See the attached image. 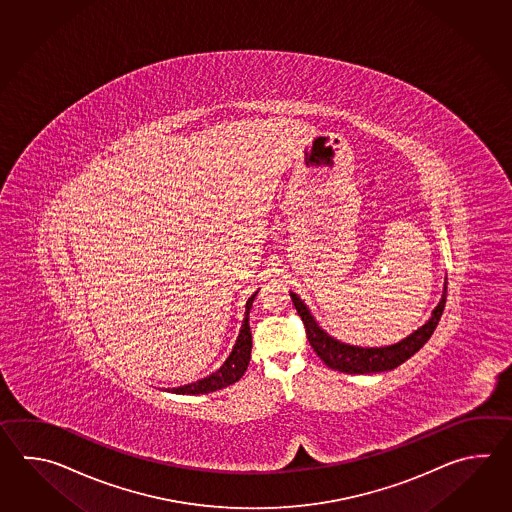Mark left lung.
<instances>
[{
  "label": "left lung",
  "instance_id": "8db88e82",
  "mask_svg": "<svg viewBox=\"0 0 512 512\" xmlns=\"http://www.w3.org/2000/svg\"><path fill=\"white\" fill-rule=\"evenodd\" d=\"M294 307L298 315L302 316L307 340L311 348L315 349L316 355L331 370L351 373V375H364V373H379V371H390L415 355L419 349L425 346L428 338L432 337L439 318L443 315L446 302V282L443 287V294L439 304L435 305L434 311L425 324L417 327L414 333H410L403 340L381 346V348H362V346H351L346 342H340L324 331L316 322L311 309L305 305L304 300L298 294L291 291Z\"/></svg>",
  "mask_w": 512,
  "mask_h": 512
}]
</instances>
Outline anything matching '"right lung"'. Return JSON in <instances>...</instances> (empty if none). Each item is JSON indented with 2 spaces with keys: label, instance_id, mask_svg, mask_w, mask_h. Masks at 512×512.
I'll list each match as a JSON object with an SVG mask.
<instances>
[{
  "label": "right lung",
  "instance_id": "1",
  "mask_svg": "<svg viewBox=\"0 0 512 512\" xmlns=\"http://www.w3.org/2000/svg\"><path fill=\"white\" fill-rule=\"evenodd\" d=\"M256 294L258 291L252 294L245 304V318L241 322L240 335L236 338V344L230 351L227 360L219 366L218 370L210 373L207 377L185 384V386L168 388V392L177 393V395H199V393L216 392V390L227 388L230 384L240 381L251 362L252 333L251 326H249V313H251L252 302H254Z\"/></svg>",
  "mask_w": 512,
  "mask_h": 512
}]
</instances>
